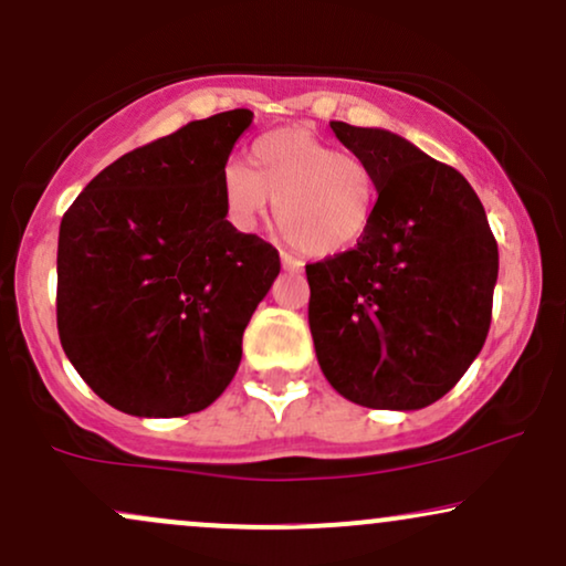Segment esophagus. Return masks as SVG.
Returning a JSON list of instances; mask_svg holds the SVG:
<instances>
[{
  "instance_id": "esophagus-1",
  "label": "esophagus",
  "mask_w": 566,
  "mask_h": 566,
  "mask_svg": "<svg viewBox=\"0 0 566 566\" xmlns=\"http://www.w3.org/2000/svg\"><path fill=\"white\" fill-rule=\"evenodd\" d=\"M281 264H283V270H289V272H304V264L291 254H285V251H281Z\"/></svg>"
}]
</instances>
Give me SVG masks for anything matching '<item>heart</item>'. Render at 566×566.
<instances>
[{
	"mask_svg": "<svg viewBox=\"0 0 566 566\" xmlns=\"http://www.w3.org/2000/svg\"><path fill=\"white\" fill-rule=\"evenodd\" d=\"M230 224L254 232L275 203L289 241L310 256H338L363 243L376 217V179L357 153L338 150L310 129H277L249 150V169L219 175Z\"/></svg>",
	"mask_w": 566,
	"mask_h": 566,
	"instance_id": "heart-1",
	"label": "heart"
}]
</instances>
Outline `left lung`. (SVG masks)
Here are the masks:
<instances>
[{
    "mask_svg": "<svg viewBox=\"0 0 566 566\" xmlns=\"http://www.w3.org/2000/svg\"><path fill=\"white\" fill-rule=\"evenodd\" d=\"M376 179L360 245L307 264L310 331L323 376L347 400L421 410L480 355L497 243L467 177L387 129L331 122Z\"/></svg>",
    "mask_w": 566,
    "mask_h": 566,
    "instance_id": "1",
    "label": "left lung"
}]
</instances>
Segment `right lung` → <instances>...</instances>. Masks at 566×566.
<instances>
[{
    "label": "right lung",
    "mask_w": 566,
    "mask_h": 566,
    "mask_svg": "<svg viewBox=\"0 0 566 566\" xmlns=\"http://www.w3.org/2000/svg\"><path fill=\"white\" fill-rule=\"evenodd\" d=\"M251 118L224 111L126 153L63 214L60 344L122 413H198L241 365L245 325L281 272L268 241L228 222L219 190Z\"/></svg>",
    "instance_id": "right-lung-1"
}]
</instances>
